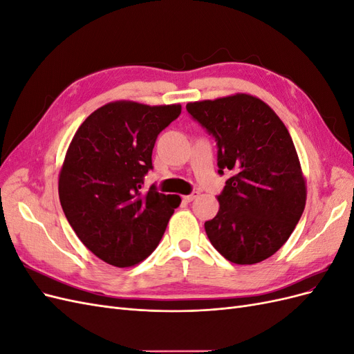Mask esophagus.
<instances>
[{
  "label": "esophagus",
  "mask_w": 354,
  "mask_h": 354,
  "mask_svg": "<svg viewBox=\"0 0 354 354\" xmlns=\"http://www.w3.org/2000/svg\"><path fill=\"white\" fill-rule=\"evenodd\" d=\"M198 196H199V192H198V190H194L190 195H186L183 199H185V202H192L194 199H196Z\"/></svg>",
  "instance_id": "esophagus-1"
}]
</instances>
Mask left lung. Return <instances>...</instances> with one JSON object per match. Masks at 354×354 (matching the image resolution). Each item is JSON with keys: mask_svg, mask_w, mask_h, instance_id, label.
<instances>
[{"mask_svg": "<svg viewBox=\"0 0 354 354\" xmlns=\"http://www.w3.org/2000/svg\"><path fill=\"white\" fill-rule=\"evenodd\" d=\"M217 142L218 174H229L205 232L224 259L255 264L291 236L306 207V181L286 127L248 94L187 103Z\"/></svg>", "mask_w": 354, "mask_h": 354, "instance_id": "8db88e82", "label": "left lung"}]
</instances>
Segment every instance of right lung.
<instances>
[{
    "label": "right lung",
    "instance_id": "right-lung-1",
    "mask_svg": "<svg viewBox=\"0 0 354 354\" xmlns=\"http://www.w3.org/2000/svg\"><path fill=\"white\" fill-rule=\"evenodd\" d=\"M180 104L113 102L75 133L59 176V198L73 232L100 260L116 267L143 261L158 246L180 196L142 190L153 168L159 133Z\"/></svg>",
    "mask_w": 354,
    "mask_h": 354
}]
</instances>
